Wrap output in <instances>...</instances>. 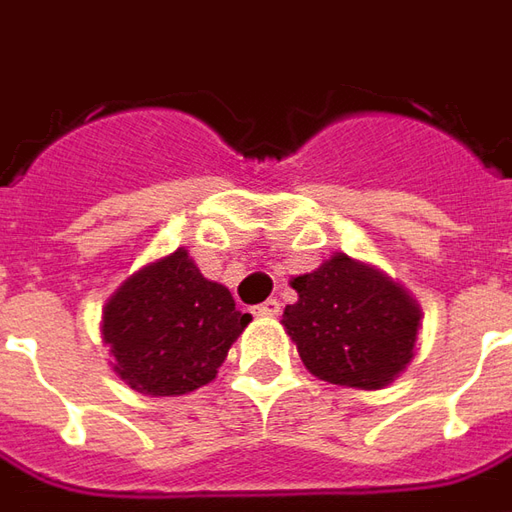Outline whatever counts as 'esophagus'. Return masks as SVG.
<instances>
[{"instance_id":"1","label":"esophagus","mask_w":512,"mask_h":512,"mask_svg":"<svg viewBox=\"0 0 512 512\" xmlns=\"http://www.w3.org/2000/svg\"><path fill=\"white\" fill-rule=\"evenodd\" d=\"M255 314L257 316H277L280 314V300H266L263 305H257Z\"/></svg>"}]
</instances>
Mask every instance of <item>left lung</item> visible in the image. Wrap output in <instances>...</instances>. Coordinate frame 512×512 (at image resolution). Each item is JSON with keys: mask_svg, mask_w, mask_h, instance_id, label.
Returning <instances> with one entry per match:
<instances>
[{"mask_svg": "<svg viewBox=\"0 0 512 512\" xmlns=\"http://www.w3.org/2000/svg\"><path fill=\"white\" fill-rule=\"evenodd\" d=\"M291 288L300 300L285 305L283 325L322 381L387 387L415 356L420 308L381 271L333 255Z\"/></svg>", "mask_w": 512, "mask_h": 512, "instance_id": "obj_1", "label": "left lung"}]
</instances>
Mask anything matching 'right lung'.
Listing matches in <instances>:
<instances>
[{"instance_id":"right-lung-1","label":"right lung","mask_w":512,"mask_h":512,"mask_svg":"<svg viewBox=\"0 0 512 512\" xmlns=\"http://www.w3.org/2000/svg\"><path fill=\"white\" fill-rule=\"evenodd\" d=\"M252 322L224 285L201 277L187 249L128 277L103 311L114 370L145 395H184L210 384Z\"/></svg>"}]
</instances>
